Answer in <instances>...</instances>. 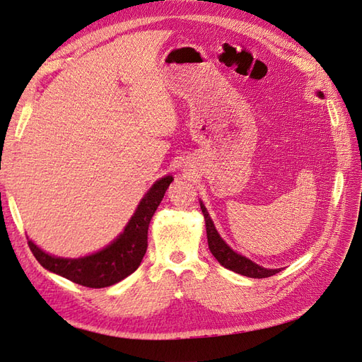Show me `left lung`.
<instances>
[{
  "mask_svg": "<svg viewBox=\"0 0 362 362\" xmlns=\"http://www.w3.org/2000/svg\"><path fill=\"white\" fill-rule=\"evenodd\" d=\"M319 95L322 96V93H319ZM201 210H202L204 217H205L208 247H210L211 254L216 257V259L221 262L223 267L233 270L235 273H240V275H243V276L258 278V279L273 276V275H276V273L281 272V269H264V267L255 264V262H252L249 258L235 254V252L223 242L221 235L217 234L211 217H210V214L206 213L202 202H201Z\"/></svg>",
  "mask_w": 362,
  "mask_h": 362,
  "instance_id": "obj_1",
  "label": "left lung"
}]
</instances>
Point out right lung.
<instances>
[{"mask_svg":"<svg viewBox=\"0 0 362 362\" xmlns=\"http://www.w3.org/2000/svg\"><path fill=\"white\" fill-rule=\"evenodd\" d=\"M172 177H164L152 185L139 204L125 231L115 242L93 255L68 259L51 257L28 240L30 250L40 264L49 272L89 288H104L122 281L136 272L148 247V226L152 216L166 193Z\"/></svg>","mask_w":362,"mask_h":362,"instance_id":"add662e5","label":"right lung"}]
</instances>
